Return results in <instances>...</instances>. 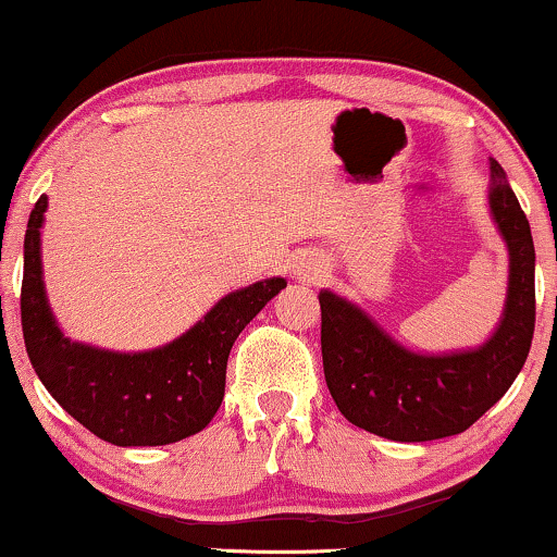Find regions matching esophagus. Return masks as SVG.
<instances>
[{
  "mask_svg": "<svg viewBox=\"0 0 557 557\" xmlns=\"http://www.w3.org/2000/svg\"><path fill=\"white\" fill-rule=\"evenodd\" d=\"M319 273H322V265H319V261H314V258H307V261L299 265L301 278H317Z\"/></svg>",
  "mask_w": 557,
  "mask_h": 557,
  "instance_id": "obj_1",
  "label": "esophagus"
}]
</instances>
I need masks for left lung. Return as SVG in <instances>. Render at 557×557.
<instances>
[{
	"mask_svg": "<svg viewBox=\"0 0 557 557\" xmlns=\"http://www.w3.org/2000/svg\"><path fill=\"white\" fill-rule=\"evenodd\" d=\"M490 208L509 248L505 317L471 352L425 357L393 342L368 314L332 292L322 307L324 377L349 423L391 441H433L463 433L509 391L535 332V246L528 215L494 162Z\"/></svg>",
	"mask_w": 557,
	"mask_h": 557,
	"instance_id": "8db88e82",
	"label": "left lung"
}]
</instances>
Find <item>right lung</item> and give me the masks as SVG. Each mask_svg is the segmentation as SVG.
I'll use <instances>...</instances> for the list:
<instances>
[{
    "label": "right lung",
    "mask_w": 557,
    "mask_h": 557,
    "mask_svg": "<svg viewBox=\"0 0 557 557\" xmlns=\"http://www.w3.org/2000/svg\"><path fill=\"white\" fill-rule=\"evenodd\" d=\"M48 197L29 212L22 273V334L29 362L63 410L113 446H164L202 431L225 395L233 342L286 286L284 278L227 294L193 330L151 352L119 355L63 337L42 286L40 227Z\"/></svg>",
    "instance_id": "add662e5"
}]
</instances>
